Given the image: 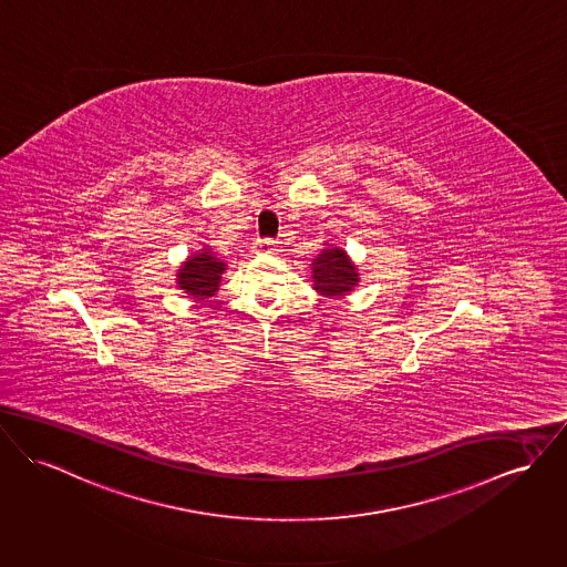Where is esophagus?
<instances>
[{
    "mask_svg": "<svg viewBox=\"0 0 567 567\" xmlns=\"http://www.w3.org/2000/svg\"><path fill=\"white\" fill-rule=\"evenodd\" d=\"M252 248H255L257 255H276L278 252V241H274V239H257Z\"/></svg>",
    "mask_w": 567,
    "mask_h": 567,
    "instance_id": "34e87169",
    "label": "esophagus"
}]
</instances>
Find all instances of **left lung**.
Here are the masks:
<instances>
[{"label": "left lung", "mask_w": 567, "mask_h": 567, "mask_svg": "<svg viewBox=\"0 0 567 567\" xmlns=\"http://www.w3.org/2000/svg\"><path fill=\"white\" fill-rule=\"evenodd\" d=\"M358 267L353 266L349 255L338 246H328L312 261V285L315 291L323 298L349 296L358 287Z\"/></svg>", "instance_id": "8db88e82"}]
</instances>
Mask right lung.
<instances>
[{"label": "right lung", "instance_id": "1", "mask_svg": "<svg viewBox=\"0 0 567 567\" xmlns=\"http://www.w3.org/2000/svg\"><path fill=\"white\" fill-rule=\"evenodd\" d=\"M225 269L227 264L223 259L214 257L209 248H203L190 255L188 261H184V266L177 269V287L193 300L214 298Z\"/></svg>", "mask_w": 567, "mask_h": 567}]
</instances>
